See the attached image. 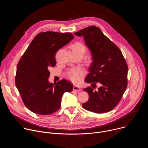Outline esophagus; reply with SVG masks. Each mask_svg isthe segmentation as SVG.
<instances>
[{"instance_id": "1", "label": "esophagus", "mask_w": 148, "mask_h": 148, "mask_svg": "<svg viewBox=\"0 0 148 148\" xmlns=\"http://www.w3.org/2000/svg\"><path fill=\"white\" fill-rule=\"evenodd\" d=\"M73 90H74V91H81V88H80L79 87H77V86H74Z\"/></svg>"}]
</instances>
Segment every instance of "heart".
<instances>
[{"label": "heart", "mask_w": 148, "mask_h": 148, "mask_svg": "<svg viewBox=\"0 0 148 148\" xmlns=\"http://www.w3.org/2000/svg\"><path fill=\"white\" fill-rule=\"evenodd\" d=\"M71 49L73 53H84L86 51V47L83 43L79 41H77L71 46ZM84 72L81 68L72 69L67 72V77L74 83H79L84 76Z\"/></svg>", "instance_id": "heart-1"}]
</instances>
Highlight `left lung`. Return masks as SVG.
Masks as SVG:
<instances>
[{"mask_svg":"<svg viewBox=\"0 0 148 148\" xmlns=\"http://www.w3.org/2000/svg\"><path fill=\"white\" fill-rule=\"evenodd\" d=\"M74 34L83 37L91 54L92 61L85 81L92 87L101 84L97 90L91 87L83 90L89 99L82 106L97 114L109 112L119 103L127 87V64L119 49L98 27L90 26Z\"/></svg>","mask_w":148,"mask_h":148,"instance_id":"8db88e82","label":"left lung"}]
</instances>
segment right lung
<instances>
[{
  "instance_id": "1",
  "label": "right lung",
  "mask_w": 148,
  "mask_h": 148,
  "mask_svg": "<svg viewBox=\"0 0 148 148\" xmlns=\"http://www.w3.org/2000/svg\"><path fill=\"white\" fill-rule=\"evenodd\" d=\"M73 38L71 33H38L19 60L16 86L25 106L32 112L41 115L52 114L60 109L64 93L73 90V84L66 79L54 84L48 79L50 68L56 64V53Z\"/></svg>"
}]
</instances>
